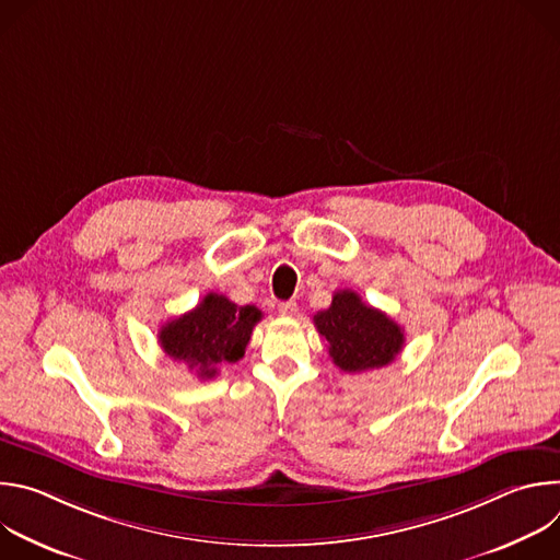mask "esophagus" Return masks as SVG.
Wrapping results in <instances>:
<instances>
[{
    "mask_svg": "<svg viewBox=\"0 0 560 560\" xmlns=\"http://www.w3.org/2000/svg\"><path fill=\"white\" fill-rule=\"evenodd\" d=\"M279 312H281L283 316H294V314H296V303H294V301H281V303H279Z\"/></svg>",
    "mask_w": 560,
    "mask_h": 560,
    "instance_id": "esophagus-1",
    "label": "esophagus"
}]
</instances>
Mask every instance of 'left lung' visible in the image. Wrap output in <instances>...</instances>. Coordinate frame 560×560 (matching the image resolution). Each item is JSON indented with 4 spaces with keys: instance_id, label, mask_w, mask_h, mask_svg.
<instances>
[{
    "instance_id": "obj_1",
    "label": "left lung",
    "mask_w": 560,
    "mask_h": 560,
    "mask_svg": "<svg viewBox=\"0 0 560 560\" xmlns=\"http://www.w3.org/2000/svg\"><path fill=\"white\" fill-rule=\"evenodd\" d=\"M314 326L335 365L350 374L392 363L406 343L404 328L352 290L335 292L330 307L314 314Z\"/></svg>"
}]
</instances>
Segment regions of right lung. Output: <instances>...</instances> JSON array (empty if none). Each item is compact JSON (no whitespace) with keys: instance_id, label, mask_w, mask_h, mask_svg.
<instances>
[{"instance_id":"right-lung-1","label":"right lung","mask_w":560,"mask_h":560,"mask_svg":"<svg viewBox=\"0 0 560 560\" xmlns=\"http://www.w3.org/2000/svg\"><path fill=\"white\" fill-rule=\"evenodd\" d=\"M261 316L255 305H236L228 296L210 292L195 310L162 326L159 343L171 359L184 361L206 381L219 374V365L236 363L246 354Z\"/></svg>"}]
</instances>
